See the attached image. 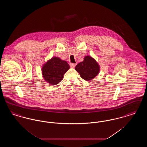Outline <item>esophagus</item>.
<instances>
[{"instance_id":"esophagus-1","label":"esophagus","mask_w":147,"mask_h":147,"mask_svg":"<svg viewBox=\"0 0 147 147\" xmlns=\"http://www.w3.org/2000/svg\"><path fill=\"white\" fill-rule=\"evenodd\" d=\"M77 64L75 63H70V67L71 68H74L76 66Z\"/></svg>"}]
</instances>
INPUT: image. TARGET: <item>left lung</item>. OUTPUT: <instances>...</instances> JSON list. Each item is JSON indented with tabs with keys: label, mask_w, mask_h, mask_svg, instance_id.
<instances>
[{
	"label": "left lung",
	"mask_w": 147,
	"mask_h": 147,
	"mask_svg": "<svg viewBox=\"0 0 147 147\" xmlns=\"http://www.w3.org/2000/svg\"><path fill=\"white\" fill-rule=\"evenodd\" d=\"M75 69L85 80L90 81L98 76L100 67L91 56H86L84 57L83 62L77 64Z\"/></svg>",
	"instance_id": "obj_1"
}]
</instances>
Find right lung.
Returning <instances> with one entry per match:
<instances>
[{"mask_svg": "<svg viewBox=\"0 0 147 147\" xmlns=\"http://www.w3.org/2000/svg\"><path fill=\"white\" fill-rule=\"evenodd\" d=\"M69 68V65L65 61L54 57L42 65V77L48 83L56 85L62 80L64 74Z\"/></svg>", "mask_w": 147, "mask_h": 147, "instance_id": "right-lung-1", "label": "right lung"}]
</instances>
